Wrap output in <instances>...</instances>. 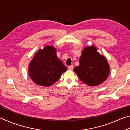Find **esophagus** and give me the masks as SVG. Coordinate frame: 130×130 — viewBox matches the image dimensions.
Segmentation results:
<instances>
[{"mask_svg":"<svg viewBox=\"0 0 130 130\" xmlns=\"http://www.w3.org/2000/svg\"><path fill=\"white\" fill-rule=\"evenodd\" d=\"M68 69H69V70H72L73 69V65H70L68 67Z\"/></svg>","mask_w":130,"mask_h":130,"instance_id":"1","label":"esophagus"}]
</instances>
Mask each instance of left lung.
<instances>
[{"label":"left lung","mask_w":130,"mask_h":130,"mask_svg":"<svg viewBox=\"0 0 130 130\" xmlns=\"http://www.w3.org/2000/svg\"><path fill=\"white\" fill-rule=\"evenodd\" d=\"M97 50L94 46L85 47L80 58V65L74 68L79 79L91 87L104 82L110 71L107 59Z\"/></svg>","instance_id":"left-lung-1"}]
</instances>
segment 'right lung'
Wrapping results in <instances>:
<instances>
[{
    "label": "right lung",
    "instance_id": "obj_1",
    "mask_svg": "<svg viewBox=\"0 0 130 130\" xmlns=\"http://www.w3.org/2000/svg\"><path fill=\"white\" fill-rule=\"evenodd\" d=\"M67 68L57 56L53 46L39 49L28 65L30 78L37 85L49 87L59 80Z\"/></svg>",
    "mask_w": 130,
    "mask_h": 130
}]
</instances>
